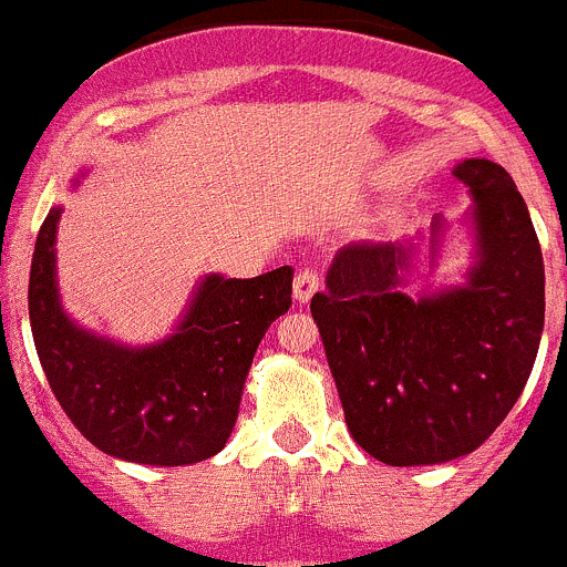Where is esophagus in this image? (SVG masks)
<instances>
[{"mask_svg":"<svg viewBox=\"0 0 567 567\" xmlns=\"http://www.w3.org/2000/svg\"><path fill=\"white\" fill-rule=\"evenodd\" d=\"M322 286V278H319L317 270H311V267H302L300 272L295 276V300L300 302H308L313 297V291Z\"/></svg>","mask_w":567,"mask_h":567,"instance_id":"esophagus-1","label":"esophagus"}]
</instances>
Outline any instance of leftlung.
Listing matches in <instances>:
<instances>
[{"mask_svg": "<svg viewBox=\"0 0 567 567\" xmlns=\"http://www.w3.org/2000/svg\"><path fill=\"white\" fill-rule=\"evenodd\" d=\"M472 189L476 265L463 286L411 297L413 243H350L311 297L347 427L389 466H433L491 439L518 402L543 333L546 276L529 209L491 159ZM444 223H433V254Z\"/></svg>", "mask_w": 567, "mask_h": 567, "instance_id": "obj_1", "label": "left lung"}]
</instances>
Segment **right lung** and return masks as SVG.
I'll list each match as a JSON object with an SVG mask.
<instances>
[{
	"label": "right lung",
	"mask_w": 567,
	"mask_h": 567,
	"mask_svg": "<svg viewBox=\"0 0 567 567\" xmlns=\"http://www.w3.org/2000/svg\"><path fill=\"white\" fill-rule=\"evenodd\" d=\"M60 206L38 231L30 324L65 416L95 450L145 466H189L231 435L245 378L267 328L291 306V267L259 278L206 276L176 333L123 347L65 317L54 281Z\"/></svg>",
	"instance_id": "right-lung-1"
}]
</instances>
